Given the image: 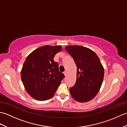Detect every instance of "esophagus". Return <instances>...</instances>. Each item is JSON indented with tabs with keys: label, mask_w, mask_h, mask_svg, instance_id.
<instances>
[{
	"label": "esophagus",
	"mask_w": 127,
	"mask_h": 127,
	"mask_svg": "<svg viewBox=\"0 0 127 127\" xmlns=\"http://www.w3.org/2000/svg\"><path fill=\"white\" fill-rule=\"evenodd\" d=\"M63 73H64V75H65V76H66V75H67V71H66V70H65V71H64L63 72Z\"/></svg>",
	"instance_id": "esophagus-1"
}]
</instances>
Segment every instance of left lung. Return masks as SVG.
<instances>
[{
  "mask_svg": "<svg viewBox=\"0 0 127 127\" xmlns=\"http://www.w3.org/2000/svg\"><path fill=\"white\" fill-rule=\"evenodd\" d=\"M65 49L73 58L77 66L76 81L69 89L75 100L84 102L95 96L104 79V68L95 53L79 45L68 46Z\"/></svg>",
  "mask_w": 127,
  "mask_h": 127,
  "instance_id": "1",
  "label": "left lung"
}]
</instances>
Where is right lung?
<instances>
[{"instance_id":"1","label":"right lung","mask_w":127,"mask_h":127,"mask_svg":"<svg viewBox=\"0 0 127 127\" xmlns=\"http://www.w3.org/2000/svg\"><path fill=\"white\" fill-rule=\"evenodd\" d=\"M61 46L45 45L33 51L27 57L21 72L27 93L38 100H46L54 95L64 75L59 70L53 58L62 50Z\"/></svg>"}]
</instances>
